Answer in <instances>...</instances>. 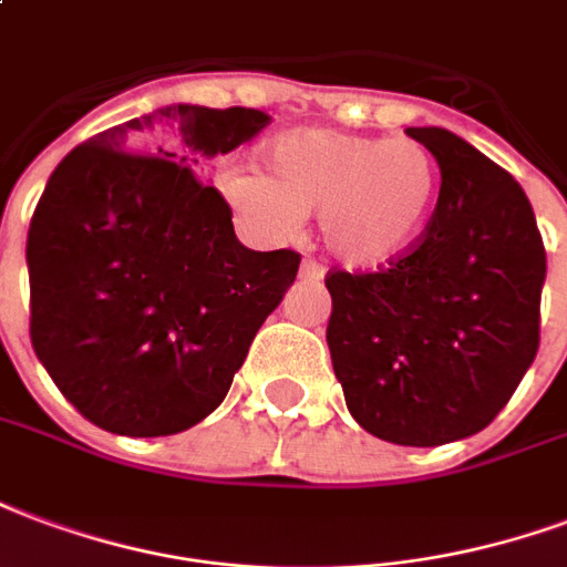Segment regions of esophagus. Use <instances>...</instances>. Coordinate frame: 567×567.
<instances>
[{
	"label": "esophagus",
	"instance_id": "1",
	"mask_svg": "<svg viewBox=\"0 0 567 567\" xmlns=\"http://www.w3.org/2000/svg\"><path fill=\"white\" fill-rule=\"evenodd\" d=\"M301 278L313 280V284H317V280L326 278V268L320 266L317 259H305V262H301Z\"/></svg>",
	"mask_w": 567,
	"mask_h": 567
}]
</instances>
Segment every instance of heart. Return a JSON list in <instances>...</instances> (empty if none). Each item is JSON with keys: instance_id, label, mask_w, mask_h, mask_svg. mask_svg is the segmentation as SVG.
Masks as SVG:
<instances>
[{"instance_id": "obj_1", "label": "heart", "mask_w": 567, "mask_h": 567, "mask_svg": "<svg viewBox=\"0 0 567 567\" xmlns=\"http://www.w3.org/2000/svg\"><path fill=\"white\" fill-rule=\"evenodd\" d=\"M437 187L441 172L423 142L334 130L275 138L262 175L241 165L220 175L223 196L266 233H292L320 210L323 244L350 268L402 256L432 217Z\"/></svg>"}]
</instances>
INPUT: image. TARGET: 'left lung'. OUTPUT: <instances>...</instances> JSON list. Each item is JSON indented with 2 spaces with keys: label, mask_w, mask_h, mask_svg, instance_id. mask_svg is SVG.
<instances>
[{
  "label": "left lung",
  "mask_w": 567,
  "mask_h": 567,
  "mask_svg": "<svg viewBox=\"0 0 567 567\" xmlns=\"http://www.w3.org/2000/svg\"><path fill=\"white\" fill-rule=\"evenodd\" d=\"M432 217L378 271H329L326 341L347 411L374 437L437 447L493 423L535 362L547 250L514 177L437 126Z\"/></svg>",
  "instance_id": "left-lung-1"
}]
</instances>
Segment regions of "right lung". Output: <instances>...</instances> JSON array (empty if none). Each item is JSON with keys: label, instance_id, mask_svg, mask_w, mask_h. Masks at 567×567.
Wrapping results in <instances>:
<instances>
[{"label": "right lung", "instance_id": "obj_1", "mask_svg": "<svg viewBox=\"0 0 567 567\" xmlns=\"http://www.w3.org/2000/svg\"><path fill=\"white\" fill-rule=\"evenodd\" d=\"M268 120L168 105L53 168L29 223V338L99 429L159 437L205 420L299 275L296 250H247L229 202L196 177Z\"/></svg>", "mask_w": 567, "mask_h": 567}]
</instances>
